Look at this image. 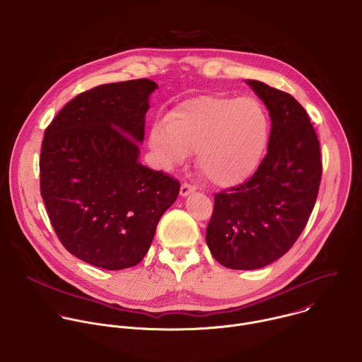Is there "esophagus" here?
<instances>
[{"label":"esophagus","instance_id":"1","mask_svg":"<svg viewBox=\"0 0 362 362\" xmlns=\"http://www.w3.org/2000/svg\"><path fill=\"white\" fill-rule=\"evenodd\" d=\"M194 192H196V187L192 186V185L183 183V185L180 186V196H182V197H187L189 194H192V193H194Z\"/></svg>","mask_w":362,"mask_h":362}]
</instances>
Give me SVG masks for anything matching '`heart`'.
Returning a JSON list of instances; mask_svg holds the SVG:
<instances>
[{"label": "heart", "mask_w": 362, "mask_h": 362, "mask_svg": "<svg viewBox=\"0 0 362 362\" xmlns=\"http://www.w3.org/2000/svg\"><path fill=\"white\" fill-rule=\"evenodd\" d=\"M270 141V120L250 96L202 95L175 106L156 122L149 144L163 169L186 163L197 152L199 169L221 189L249 182L259 170Z\"/></svg>", "instance_id": "obj_1"}]
</instances>
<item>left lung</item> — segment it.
I'll use <instances>...</instances> for the list:
<instances>
[{"label":"left lung","instance_id":"obj_1","mask_svg":"<svg viewBox=\"0 0 362 362\" xmlns=\"http://www.w3.org/2000/svg\"><path fill=\"white\" fill-rule=\"evenodd\" d=\"M246 83L270 113L267 155L249 182L214 196L206 230L210 253L233 270L266 267L291 249L314 209L322 168L305 109L264 82Z\"/></svg>","mask_w":362,"mask_h":362}]
</instances>
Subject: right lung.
<instances>
[{
	"instance_id": "add662e5",
	"label": "right lung",
	"mask_w": 362,
	"mask_h": 362,
	"mask_svg": "<svg viewBox=\"0 0 362 362\" xmlns=\"http://www.w3.org/2000/svg\"><path fill=\"white\" fill-rule=\"evenodd\" d=\"M158 83L135 79L79 93L42 141L41 196L64 247L105 270L141 263L180 185L139 162Z\"/></svg>"
}]
</instances>
